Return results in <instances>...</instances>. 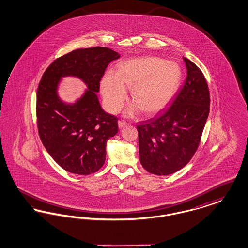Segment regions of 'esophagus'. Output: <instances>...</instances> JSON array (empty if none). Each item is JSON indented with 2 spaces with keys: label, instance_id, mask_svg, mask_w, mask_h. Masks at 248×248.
Segmentation results:
<instances>
[{
  "label": "esophagus",
  "instance_id": "1",
  "mask_svg": "<svg viewBox=\"0 0 248 248\" xmlns=\"http://www.w3.org/2000/svg\"><path fill=\"white\" fill-rule=\"evenodd\" d=\"M118 125L120 128H123L124 126L127 125V123H126V122H124V121H122V120H120V121L118 122Z\"/></svg>",
  "mask_w": 248,
  "mask_h": 248
}]
</instances>
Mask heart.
Instances as JSON below:
<instances>
[{
    "instance_id": "heart-1",
    "label": "heart",
    "mask_w": 248,
    "mask_h": 248,
    "mask_svg": "<svg viewBox=\"0 0 248 248\" xmlns=\"http://www.w3.org/2000/svg\"><path fill=\"white\" fill-rule=\"evenodd\" d=\"M180 81V71L173 62L157 58H138L124 61L117 73L108 71L101 81V94L107 109L117 113L131 89V103L125 110L128 117L140 109L145 114L160 111L170 101Z\"/></svg>"
}]
</instances>
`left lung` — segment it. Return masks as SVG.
Wrapping results in <instances>:
<instances>
[{"mask_svg": "<svg viewBox=\"0 0 248 248\" xmlns=\"http://www.w3.org/2000/svg\"><path fill=\"white\" fill-rule=\"evenodd\" d=\"M186 81L169 108L157 118L137 126L140 159L151 174L166 176L189 163L200 145L210 109L205 77L189 59Z\"/></svg>", "mask_w": 248, "mask_h": 248, "instance_id": "1", "label": "left lung"}]
</instances>
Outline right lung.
I'll return each mask as SVG.
<instances>
[{
  "label": "right lung",
  "mask_w": 248,
  "mask_h": 248,
  "mask_svg": "<svg viewBox=\"0 0 248 248\" xmlns=\"http://www.w3.org/2000/svg\"><path fill=\"white\" fill-rule=\"evenodd\" d=\"M120 58L104 46L73 50L54 60L44 72L37 89L36 117L41 140L64 170L90 175L105 163L108 140L118 132V118L106 113L97 94L108 65ZM81 78L90 89L78 102L66 106L56 87L62 76Z\"/></svg>",
  "instance_id": "1"
}]
</instances>
